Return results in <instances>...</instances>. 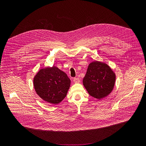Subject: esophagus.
I'll list each match as a JSON object with an SVG mask.
<instances>
[{
    "label": "esophagus",
    "mask_w": 146,
    "mask_h": 146,
    "mask_svg": "<svg viewBox=\"0 0 146 146\" xmlns=\"http://www.w3.org/2000/svg\"><path fill=\"white\" fill-rule=\"evenodd\" d=\"M73 81L75 83H78L80 82V79H79V78H74L73 79Z\"/></svg>",
    "instance_id": "esophagus-1"
}]
</instances>
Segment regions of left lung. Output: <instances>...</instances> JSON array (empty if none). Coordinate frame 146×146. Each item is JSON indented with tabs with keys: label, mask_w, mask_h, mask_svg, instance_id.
<instances>
[{
	"label": "left lung",
	"mask_w": 146,
	"mask_h": 146,
	"mask_svg": "<svg viewBox=\"0 0 146 146\" xmlns=\"http://www.w3.org/2000/svg\"><path fill=\"white\" fill-rule=\"evenodd\" d=\"M115 80V74L108 65L95 61L88 66L83 83L90 96L101 99L111 93Z\"/></svg>",
	"instance_id": "obj_1"
}]
</instances>
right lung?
I'll use <instances>...</instances> for the list:
<instances>
[{"instance_id":"1","label":"right lung","mask_w":146,"mask_h":146,"mask_svg":"<svg viewBox=\"0 0 146 146\" xmlns=\"http://www.w3.org/2000/svg\"><path fill=\"white\" fill-rule=\"evenodd\" d=\"M70 85L67 74L55 66L41 69L33 79L37 94L47 102L55 105L64 99Z\"/></svg>"}]
</instances>
